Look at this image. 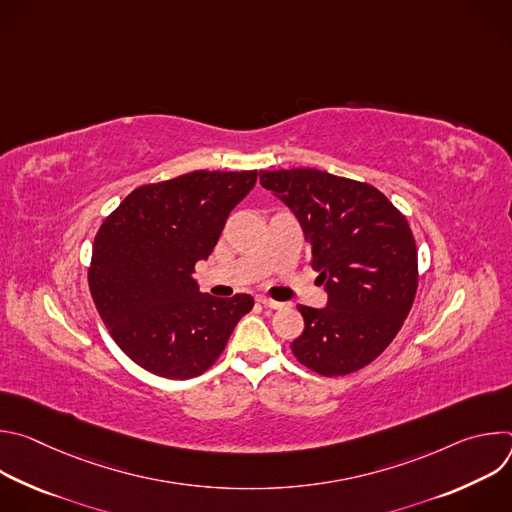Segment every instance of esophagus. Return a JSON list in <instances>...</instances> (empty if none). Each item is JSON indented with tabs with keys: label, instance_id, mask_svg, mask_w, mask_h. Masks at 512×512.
<instances>
[{
	"label": "esophagus",
	"instance_id": "1",
	"mask_svg": "<svg viewBox=\"0 0 512 512\" xmlns=\"http://www.w3.org/2000/svg\"><path fill=\"white\" fill-rule=\"evenodd\" d=\"M263 308H269V310H279L283 304L281 302H275V300H269V298H265V296H261L259 300H257Z\"/></svg>",
	"mask_w": 512,
	"mask_h": 512
}]
</instances>
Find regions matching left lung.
I'll return each instance as SVG.
<instances>
[{"label":"left lung","instance_id":"left-lung-1","mask_svg":"<svg viewBox=\"0 0 512 512\" xmlns=\"http://www.w3.org/2000/svg\"><path fill=\"white\" fill-rule=\"evenodd\" d=\"M310 243L326 308L298 306L296 358L324 377L373 362L401 330L417 291V247L407 218L377 188L314 168L259 174Z\"/></svg>","mask_w":512,"mask_h":512}]
</instances>
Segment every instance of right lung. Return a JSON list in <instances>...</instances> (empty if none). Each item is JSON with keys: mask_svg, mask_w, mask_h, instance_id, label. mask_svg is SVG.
Returning <instances> with one entry per match:
<instances>
[{"mask_svg": "<svg viewBox=\"0 0 512 512\" xmlns=\"http://www.w3.org/2000/svg\"><path fill=\"white\" fill-rule=\"evenodd\" d=\"M257 172H190L135 188L101 225L89 287L103 324L141 369L164 379L202 375L225 350L253 298L202 294L206 261Z\"/></svg>", "mask_w": 512, "mask_h": 512, "instance_id": "obj_1", "label": "right lung"}]
</instances>
